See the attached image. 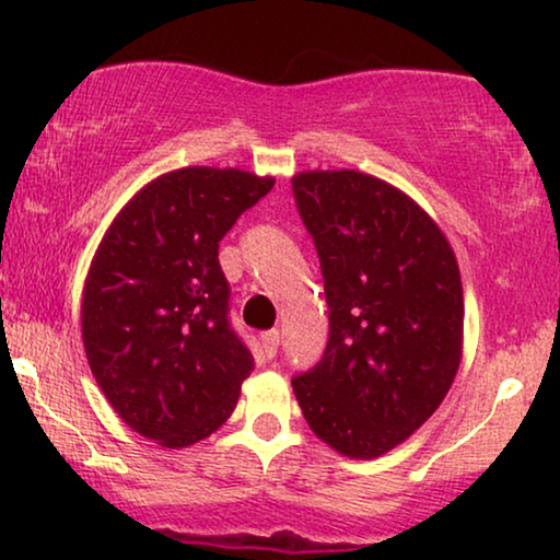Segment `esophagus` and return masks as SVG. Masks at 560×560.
Listing matches in <instances>:
<instances>
[{"instance_id": "34e87169", "label": "esophagus", "mask_w": 560, "mask_h": 560, "mask_svg": "<svg viewBox=\"0 0 560 560\" xmlns=\"http://www.w3.org/2000/svg\"><path fill=\"white\" fill-rule=\"evenodd\" d=\"M278 347H280V331L278 328H270V331L262 334V351L265 357H275L278 354Z\"/></svg>"}]
</instances>
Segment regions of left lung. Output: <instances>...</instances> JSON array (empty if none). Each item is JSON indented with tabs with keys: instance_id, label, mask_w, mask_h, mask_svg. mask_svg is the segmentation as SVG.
<instances>
[{
	"instance_id": "1",
	"label": "left lung",
	"mask_w": 560,
	"mask_h": 560,
	"mask_svg": "<svg viewBox=\"0 0 560 560\" xmlns=\"http://www.w3.org/2000/svg\"><path fill=\"white\" fill-rule=\"evenodd\" d=\"M318 249L328 343L293 389L311 431L377 458L439 410L464 347V290L439 224L400 188L359 171L293 178Z\"/></svg>"
}]
</instances>
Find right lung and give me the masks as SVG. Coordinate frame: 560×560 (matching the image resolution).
Here are the masks:
<instances>
[{
	"instance_id": "add662e5",
	"label": "right lung",
	"mask_w": 560,
	"mask_h": 560,
	"mask_svg": "<svg viewBox=\"0 0 560 560\" xmlns=\"http://www.w3.org/2000/svg\"><path fill=\"white\" fill-rule=\"evenodd\" d=\"M275 178L180 167L129 198L91 259L81 301L89 366L117 416L186 448L232 416L255 359L229 324L219 242Z\"/></svg>"
}]
</instances>
